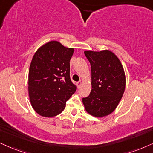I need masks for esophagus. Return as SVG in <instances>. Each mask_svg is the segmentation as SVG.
Segmentation results:
<instances>
[{"instance_id":"obj_1","label":"esophagus","mask_w":153,"mask_h":153,"mask_svg":"<svg viewBox=\"0 0 153 153\" xmlns=\"http://www.w3.org/2000/svg\"><path fill=\"white\" fill-rule=\"evenodd\" d=\"M76 85H77V86H78V88H79L80 86H81V85H82V82H78L76 83Z\"/></svg>"}]
</instances>
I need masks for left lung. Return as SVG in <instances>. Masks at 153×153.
<instances>
[{
  "instance_id": "obj_1",
  "label": "left lung",
  "mask_w": 153,
  "mask_h": 153,
  "mask_svg": "<svg viewBox=\"0 0 153 153\" xmlns=\"http://www.w3.org/2000/svg\"><path fill=\"white\" fill-rule=\"evenodd\" d=\"M91 68V91L83 98L86 112L101 118L113 113L121 100L126 88V74L118 57L112 51L86 50Z\"/></svg>"
}]
</instances>
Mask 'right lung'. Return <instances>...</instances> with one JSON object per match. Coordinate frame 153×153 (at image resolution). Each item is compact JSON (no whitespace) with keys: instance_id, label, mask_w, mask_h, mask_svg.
<instances>
[{"instance_id":"obj_1","label":"right lung","mask_w":153,"mask_h":153,"mask_svg":"<svg viewBox=\"0 0 153 153\" xmlns=\"http://www.w3.org/2000/svg\"><path fill=\"white\" fill-rule=\"evenodd\" d=\"M74 51L52 40L34 54L28 74V94L32 107L39 116L52 118L61 114L66 101L76 91L69 76Z\"/></svg>"}]
</instances>
